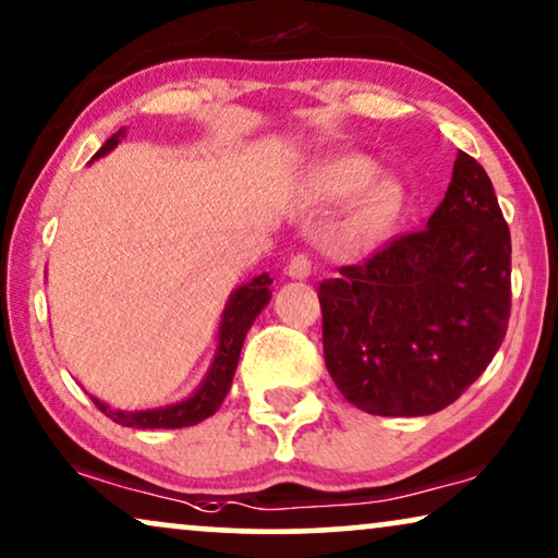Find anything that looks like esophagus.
Listing matches in <instances>:
<instances>
[{
	"instance_id": "34e87169",
	"label": "esophagus",
	"mask_w": 558,
	"mask_h": 558,
	"mask_svg": "<svg viewBox=\"0 0 558 558\" xmlns=\"http://www.w3.org/2000/svg\"><path fill=\"white\" fill-rule=\"evenodd\" d=\"M311 267H314V263H311V257L306 255V252H299V255L291 257V263H288L286 272L291 275V278L303 280V278H308V275H311Z\"/></svg>"
}]
</instances>
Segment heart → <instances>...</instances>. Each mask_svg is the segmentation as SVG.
<instances>
[{
    "mask_svg": "<svg viewBox=\"0 0 558 558\" xmlns=\"http://www.w3.org/2000/svg\"><path fill=\"white\" fill-rule=\"evenodd\" d=\"M377 166L365 155H337L326 160L314 175V193L326 202H337L360 191L341 227L349 244H367L396 221L403 206V189L390 178H377Z\"/></svg>",
    "mask_w": 558,
    "mask_h": 558,
    "instance_id": "1",
    "label": "heart"
}]
</instances>
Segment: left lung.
Listing matches in <instances>:
<instances>
[{
  "label": "left lung",
  "mask_w": 558,
  "mask_h": 558,
  "mask_svg": "<svg viewBox=\"0 0 558 558\" xmlns=\"http://www.w3.org/2000/svg\"><path fill=\"white\" fill-rule=\"evenodd\" d=\"M324 360L349 403L428 415L462 396L510 318V229L485 168L457 153L428 225L318 283Z\"/></svg>",
  "instance_id": "obj_1"
}]
</instances>
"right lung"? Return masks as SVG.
<instances>
[{
  "label": "right lung",
  "instance_id": "obj_1",
  "mask_svg": "<svg viewBox=\"0 0 558 558\" xmlns=\"http://www.w3.org/2000/svg\"><path fill=\"white\" fill-rule=\"evenodd\" d=\"M124 135V130H119L111 135L107 143L99 147V153L94 158H101L109 150H114L119 137ZM270 275H257L255 280L247 286L236 288L229 299L225 316H221V326H219V349L217 356H214L209 375L202 383V388L189 400L175 405H166V408H155V411H111L109 405H104L101 400H94V405L99 411L111 418L119 426H130V428H183V426H196L204 418H209L219 411L221 400L227 398L229 388H232V377L236 369V362H240V352L244 344V337H247L252 322H255L259 311L267 306L270 301Z\"/></svg>",
  "mask_w": 558,
  "mask_h": 558
}]
</instances>
